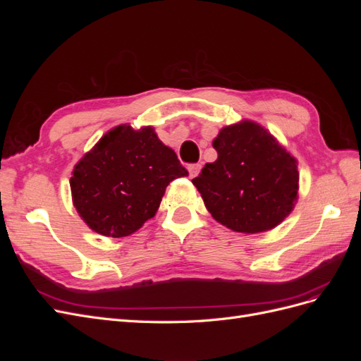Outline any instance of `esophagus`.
I'll return each mask as SVG.
<instances>
[{
	"instance_id": "obj_1",
	"label": "esophagus",
	"mask_w": 361,
	"mask_h": 361,
	"mask_svg": "<svg viewBox=\"0 0 361 361\" xmlns=\"http://www.w3.org/2000/svg\"><path fill=\"white\" fill-rule=\"evenodd\" d=\"M200 169H202V164H191V166H188L190 178H195V176H197V174L200 173Z\"/></svg>"
}]
</instances>
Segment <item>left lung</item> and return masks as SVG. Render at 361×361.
Masks as SVG:
<instances>
[{
    "label": "left lung",
    "mask_w": 361,
    "mask_h": 361,
    "mask_svg": "<svg viewBox=\"0 0 361 361\" xmlns=\"http://www.w3.org/2000/svg\"><path fill=\"white\" fill-rule=\"evenodd\" d=\"M212 146L216 161L192 183L214 220L250 235L285 221L298 200L300 173L277 138L253 120H241L221 128Z\"/></svg>",
    "instance_id": "obj_1"
}]
</instances>
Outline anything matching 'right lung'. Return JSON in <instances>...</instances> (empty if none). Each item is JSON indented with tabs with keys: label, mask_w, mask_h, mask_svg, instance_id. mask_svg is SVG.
<instances>
[{
	"label": "right lung",
	"mask_w": 361,
	"mask_h": 361,
	"mask_svg": "<svg viewBox=\"0 0 361 361\" xmlns=\"http://www.w3.org/2000/svg\"><path fill=\"white\" fill-rule=\"evenodd\" d=\"M183 176L188 171L154 128L123 123L105 133L75 164L72 202L93 232L123 238L155 216L169 183Z\"/></svg>",
	"instance_id": "add662e5"
}]
</instances>
